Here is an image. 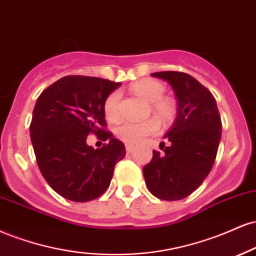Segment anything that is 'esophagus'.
<instances>
[{"label":"esophagus","mask_w":256,"mask_h":256,"mask_svg":"<svg viewBox=\"0 0 256 256\" xmlns=\"http://www.w3.org/2000/svg\"><path fill=\"white\" fill-rule=\"evenodd\" d=\"M126 150H127V152H132L134 150V146L130 144H126Z\"/></svg>","instance_id":"esophagus-1"}]
</instances>
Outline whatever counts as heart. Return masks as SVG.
I'll use <instances>...</instances> for the list:
<instances>
[{"label":"heart","instance_id":"b5f03b06","mask_svg":"<svg viewBox=\"0 0 256 256\" xmlns=\"http://www.w3.org/2000/svg\"><path fill=\"white\" fill-rule=\"evenodd\" d=\"M132 92L139 97L150 102L151 111L159 121L169 123L176 116V105L170 98L163 97L165 86L157 80L144 79L133 84ZM120 102L121 94L114 91L108 96L104 102V112L109 121H117L120 117ZM159 124L157 120L147 118L141 122H123L116 128V135L120 139L128 144H136L145 139L148 135L154 134L158 130Z\"/></svg>","mask_w":256,"mask_h":256}]
</instances>
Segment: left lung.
Here are the masks:
<instances>
[{"label": "left lung", "mask_w": 256, "mask_h": 256, "mask_svg": "<svg viewBox=\"0 0 256 256\" xmlns=\"http://www.w3.org/2000/svg\"><path fill=\"white\" fill-rule=\"evenodd\" d=\"M152 76L170 84L177 99V116L165 134L169 146L164 153L153 151L144 166L151 194L160 200L184 199L196 190L214 164L222 138L217 102L210 90L182 72H158Z\"/></svg>", "instance_id": "1"}]
</instances>
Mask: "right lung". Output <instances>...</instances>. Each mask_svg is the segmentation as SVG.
<instances>
[{
	"instance_id": "1",
	"label": "right lung",
	"mask_w": 256,
	"mask_h": 256,
	"mask_svg": "<svg viewBox=\"0 0 256 256\" xmlns=\"http://www.w3.org/2000/svg\"><path fill=\"white\" fill-rule=\"evenodd\" d=\"M121 84L68 75L40 93L30 135L39 170L57 194L75 202L97 199L109 188L126 147L106 132L104 102ZM94 134L110 140L94 150L86 142Z\"/></svg>"
}]
</instances>
